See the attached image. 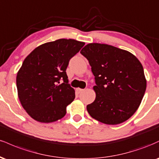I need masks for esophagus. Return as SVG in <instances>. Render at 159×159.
<instances>
[{"instance_id":"1","label":"esophagus","mask_w":159,"mask_h":159,"mask_svg":"<svg viewBox=\"0 0 159 159\" xmlns=\"http://www.w3.org/2000/svg\"><path fill=\"white\" fill-rule=\"evenodd\" d=\"M76 90H77V92L78 93H81L83 92L84 90V89H81V88H77L76 89Z\"/></svg>"}]
</instances>
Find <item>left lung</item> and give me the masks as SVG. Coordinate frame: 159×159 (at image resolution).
<instances>
[{
	"label": "left lung",
	"mask_w": 159,
	"mask_h": 159,
	"mask_svg": "<svg viewBox=\"0 0 159 159\" xmlns=\"http://www.w3.org/2000/svg\"><path fill=\"white\" fill-rule=\"evenodd\" d=\"M81 54L88 60L96 82V99L87 106L90 116L107 125L129 119L147 88L140 62L127 51L100 43L87 44Z\"/></svg>",
	"instance_id": "1"
}]
</instances>
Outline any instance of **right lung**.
<instances>
[{
	"mask_svg": "<svg viewBox=\"0 0 159 159\" xmlns=\"http://www.w3.org/2000/svg\"><path fill=\"white\" fill-rule=\"evenodd\" d=\"M84 44L60 39L39 45L25 58L16 85L21 105L33 119L52 123L65 116L66 106L75 97L66 70Z\"/></svg>",
	"mask_w": 159,
	"mask_h": 159,
	"instance_id": "1",
	"label": "right lung"
}]
</instances>
